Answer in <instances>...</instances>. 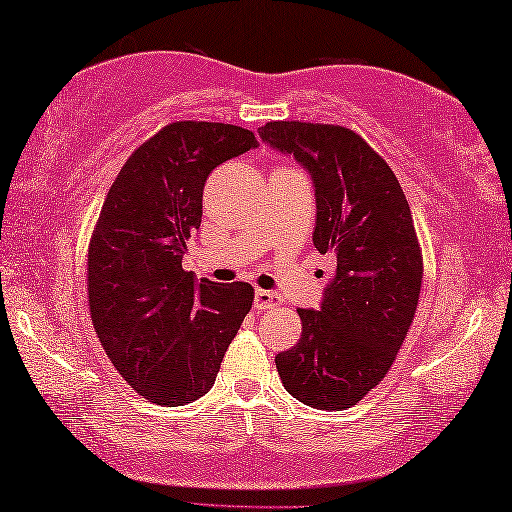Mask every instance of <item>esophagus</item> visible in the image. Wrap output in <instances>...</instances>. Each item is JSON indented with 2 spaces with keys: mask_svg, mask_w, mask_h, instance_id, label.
Instances as JSON below:
<instances>
[{
  "mask_svg": "<svg viewBox=\"0 0 512 512\" xmlns=\"http://www.w3.org/2000/svg\"><path fill=\"white\" fill-rule=\"evenodd\" d=\"M283 305V298H280L276 291H267V289H256L254 294V307L256 309H274Z\"/></svg>",
  "mask_w": 512,
  "mask_h": 512,
  "instance_id": "1",
  "label": "esophagus"
}]
</instances>
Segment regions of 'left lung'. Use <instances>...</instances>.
<instances>
[{"instance_id": "left-lung-1", "label": "left lung", "mask_w": 512, "mask_h": 512, "mask_svg": "<svg viewBox=\"0 0 512 512\" xmlns=\"http://www.w3.org/2000/svg\"><path fill=\"white\" fill-rule=\"evenodd\" d=\"M258 134L309 170L314 245L336 265L322 307L298 309L302 336L276 356L280 380L314 409H351L389 373L420 300L411 207L387 161L349 128L269 121Z\"/></svg>"}]
</instances>
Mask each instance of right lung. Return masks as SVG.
I'll return each instance as SVG.
<instances>
[{
	"label": "right lung",
	"instance_id": "right-lung-1",
	"mask_svg": "<svg viewBox=\"0 0 512 512\" xmlns=\"http://www.w3.org/2000/svg\"><path fill=\"white\" fill-rule=\"evenodd\" d=\"M256 145L241 125L170 123L130 154L103 201L88 245L90 318L114 369L154 404L210 391L252 309V285L196 280L181 260L207 176Z\"/></svg>",
	"mask_w": 512,
	"mask_h": 512
}]
</instances>
